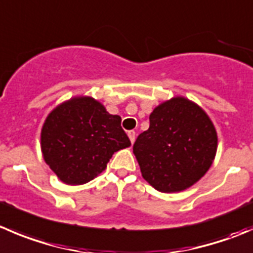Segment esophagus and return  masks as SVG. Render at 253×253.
<instances>
[{
	"mask_svg": "<svg viewBox=\"0 0 253 253\" xmlns=\"http://www.w3.org/2000/svg\"><path fill=\"white\" fill-rule=\"evenodd\" d=\"M128 137H129V141H131V143H133L134 142V139H136V132L133 131V129H132V131H128Z\"/></svg>",
	"mask_w": 253,
	"mask_h": 253,
	"instance_id": "34e87169",
	"label": "esophagus"
}]
</instances>
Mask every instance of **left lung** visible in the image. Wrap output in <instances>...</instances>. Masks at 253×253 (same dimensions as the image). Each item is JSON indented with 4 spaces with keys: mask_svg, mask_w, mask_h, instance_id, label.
Returning <instances> with one entry per match:
<instances>
[{
    "mask_svg": "<svg viewBox=\"0 0 253 253\" xmlns=\"http://www.w3.org/2000/svg\"><path fill=\"white\" fill-rule=\"evenodd\" d=\"M217 136L204 110L184 97L163 102L149 115L133 153L142 176L158 192L174 193L197 183L215 158Z\"/></svg>",
    "mask_w": 253,
    "mask_h": 253,
    "instance_id": "left-lung-1",
    "label": "left lung"
}]
</instances>
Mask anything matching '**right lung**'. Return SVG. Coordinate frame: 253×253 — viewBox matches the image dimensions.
Here are the masks:
<instances>
[{
	"label": "right lung",
	"instance_id": "obj_1",
	"mask_svg": "<svg viewBox=\"0 0 253 253\" xmlns=\"http://www.w3.org/2000/svg\"><path fill=\"white\" fill-rule=\"evenodd\" d=\"M44 161L70 185L92 180L115 152L131 146L121 117L92 97H74L46 117L41 134Z\"/></svg>",
	"mask_w": 253,
	"mask_h": 253
}]
</instances>
